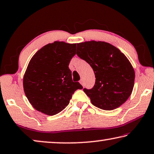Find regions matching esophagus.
Returning <instances> with one entry per match:
<instances>
[{
  "label": "esophagus",
  "mask_w": 154,
  "mask_h": 154,
  "mask_svg": "<svg viewBox=\"0 0 154 154\" xmlns=\"http://www.w3.org/2000/svg\"><path fill=\"white\" fill-rule=\"evenodd\" d=\"M80 83H81L82 86L84 85V83H83V81H82V80H81V81H80Z\"/></svg>",
  "instance_id": "esophagus-1"
}]
</instances>
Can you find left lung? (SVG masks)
Masks as SVG:
<instances>
[{
    "instance_id": "obj_1",
    "label": "left lung",
    "mask_w": 154,
    "mask_h": 154,
    "mask_svg": "<svg viewBox=\"0 0 154 154\" xmlns=\"http://www.w3.org/2000/svg\"><path fill=\"white\" fill-rule=\"evenodd\" d=\"M76 54L94 72V86L83 89L94 106L112 110L125 103L135 81V71L126 55L112 44L101 41L77 44Z\"/></svg>"
}]
</instances>
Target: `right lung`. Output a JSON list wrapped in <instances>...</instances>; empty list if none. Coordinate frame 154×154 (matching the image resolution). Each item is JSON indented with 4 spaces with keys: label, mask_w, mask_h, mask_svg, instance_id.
<instances>
[{
    "label": "right lung",
    "mask_w": 154,
    "mask_h": 154,
    "mask_svg": "<svg viewBox=\"0 0 154 154\" xmlns=\"http://www.w3.org/2000/svg\"><path fill=\"white\" fill-rule=\"evenodd\" d=\"M76 44L54 42L33 55L24 73L25 94L33 108L47 115L63 110L72 94L82 86L73 82L69 64L75 55Z\"/></svg>",
    "instance_id": "1"
}]
</instances>
